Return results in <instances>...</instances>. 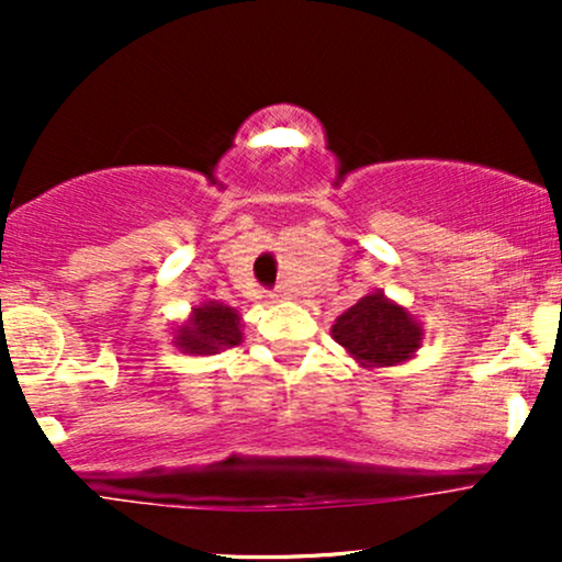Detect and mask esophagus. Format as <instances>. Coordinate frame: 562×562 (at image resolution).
I'll return each instance as SVG.
<instances>
[{"mask_svg": "<svg viewBox=\"0 0 562 562\" xmlns=\"http://www.w3.org/2000/svg\"><path fill=\"white\" fill-rule=\"evenodd\" d=\"M269 299L282 301V299H285V290H272V293H269Z\"/></svg>", "mask_w": 562, "mask_h": 562, "instance_id": "esophagus-1", "label": "esophagus"}]
</instances>
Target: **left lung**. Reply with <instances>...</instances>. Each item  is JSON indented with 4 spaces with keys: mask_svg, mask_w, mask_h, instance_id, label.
Here are the masks:
<instances>
[{
    "mask_svg": "<svg viewBox=\"0 0 562 562\" xmlns=\"http://www.w3.org/2000/svg\"><path fill=\"white\" fill-rule=\"evenodd\" d=\"M333 338L362 367H393L415 357L423 325L378 290L335 319Z\"/></svg>",
    "mask_w": 562,
    "mask_h": 562,
    "instance_id": "left-lung-1",
    "label": "left lung"
}]
</instances>
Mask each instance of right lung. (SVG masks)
<instances>
[{
    "label": "right lung",
    "instance_id": "right-lung-1",
    "mask_svg": "<svg viewBox=\"0 0 562 562\" xmlns=\"http://www.w3.org/2000/svg\"><path fill=\"white\" fill-rule=\"evenodd\" d=\"M240 314L224 303L209 301L203 306L192 308V317L179 325L173 335V346L182 348V353H198V357H209L218 353L222 348L240 346Z\"/></svg>",
    "mask_w": 562,
    "mask_h": 562
}]
</instances>
